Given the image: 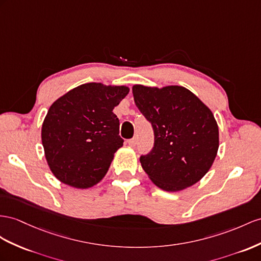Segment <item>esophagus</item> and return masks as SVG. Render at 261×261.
I'll return each mask as SVG.
<instances>
[{
	"label": "esophagus",
	"mask_w": 261,
	"mask_h": 261,
	"mask_svg": "<svg viewBox=\"0 0 261 261\" xmlns=\"http://www.w3.org/2000/svg\"><path fill=\"white\" fill-rule=\"evenodd\" d=\"M128 143H129V145H130V146H132V148H133V146H136V145H137V138H132V139H130L129 141H128Z\"/></svg>",
	"instance_id": "esophagus-1"
}]
</instances>
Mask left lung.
<instances>
[{
  "label": "left lung",
  "instance_id": "8db88e82",
  "mask_svg": "<svg viewBox=\"0 0 261 261\" xmlns=\"http://www.w3.org/2000/svg\"><path fill=\"white\" fill-rule=\"evenodd\" d=\"M132 93L154 131L152 151L140 158L151 181L166 192L197 183L211 169L219 146L211 109L182 86L135 85Z\"/></svg>",
  "mask_w": 261,
  "mask_h": 261
}]
</instances>
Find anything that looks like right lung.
Instances as JSON below:
<instances>
[{
  "label": "right lung",
  "mask_w": 261,
  "mask_h": 261,
  "mask_svg": "<svg viewBox=\"0 0 261 261\" xmlns=\"http://www.w3.org/2000/svg\"><path fill=\"white\" fill-rule=\"evenodd\" d=\"M126 86L80 85L53 103L42 125L45 158L53 174L75 189H89L107 174L123 145L112 110L128 95Z\"/></svg>",
  "instance_id": "1"
}]
</instances>
